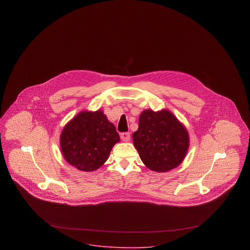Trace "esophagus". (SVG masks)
Instances as JSON below:
<instances>
[{
	"label": "esophagus",
	"instance_id": "obj_1",
	"mask_svg": "<svg viewBox=\"0 0 250 250\" xmlns=\"http://www.w3.org/2000/svg\"><path fill=\"white\" fill-rule=\"evenodd\" d=\"M120 138H121V140H122L123 142L127 143V142L130 141L131 135H130V133H122V134L120 135Z\"/></svg>",
	"mask_w": 250,
	"mask_h": 250
}]
</instances>
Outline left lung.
<instances>
[{
    "instance_id": "1",
    "label": "left lung",
    "mask_w": 250,
    "mask_h": 250,
    "mask_svg": "<svg viewBox=\"0 0 250 250\" xmlns=\"http://www.w3.org/2000/svg\"><path fill=\"white\" fill-rule=\"evenodd\" d=\"M133 143L146 167L157 172L174 169L184 161L189 147L187 128L168 109H144Z\"/></svg>"
}]
</instances>
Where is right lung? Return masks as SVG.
<instances>
[{
	"label": "right lung",
	"mask_w": 250,
	"mask_h": 250,
	"mask_svg": "<svg viewBox=\"0 0 250 250\" xmlns=\"http://www.w3.org/2000/svg\"><path fill=\"white\" fill-rule=\"evenodd\" d=\"M120 138L101 109L83 110L63 127L60 145L65 161L81 171L101 167Z\"/></svg>",
	"instance_id": "obj_1"
}]
</instances>
